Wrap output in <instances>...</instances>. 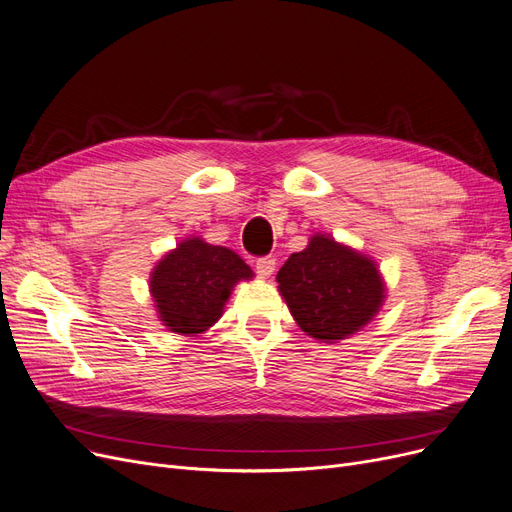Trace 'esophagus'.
I'll use <instances>...</instances> for the list:
<instances>
[{"instance_id": "1", "label": "esophagus", "mask_w": 512, "mask_h": 512, "mask_svg": "<svg viewBox=\"0 0 512 512\" xmlns=\"http://www.w3.org/2000/svg\"><path fill=\"white\" fill-rule=\"evenodd\" d=\"M275 264H277L275 256H262V258L256 260V271L262 277H271L273 271H275Z\"/></svg>"}]
</instances>
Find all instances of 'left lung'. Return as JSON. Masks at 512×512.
<instances>
[{
  "instance_id": "8db88e82",
  "label": "left lung",
  "mask_w": 512,
  "mask_h": 512,
  "mask_svg": "<svg viewBox=\"0 0 512 512\" xmlns=\"http://www.w3.org/2000/svg\"><path fill=\"white\" fill-rule=\"evenodd\" d=\"M277 283L300 330L323 342L355 334L384 298L376 264L325 235L285 260Z\"/></svg>"
}]
</instances>
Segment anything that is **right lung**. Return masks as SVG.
I'll return each instance as SVG.
<instances>
[{
	"mask_svg": "<svg viewBox=\"0 0 512 512\" xmlns=\"http://www.w3.org/2000/svg\"><path fill=\"white\" fill-rule=\"evenodd\" d=\"M252 275L233 250L193 237L157 264L151 294L163 325L176 334H201L222 315L233 285Z\"/></svg>",
	"mask_w": 512,
	"mask_h": 512,
	"instance_id": "add662e5",
	"label": "right lung"
}]
</instances>
